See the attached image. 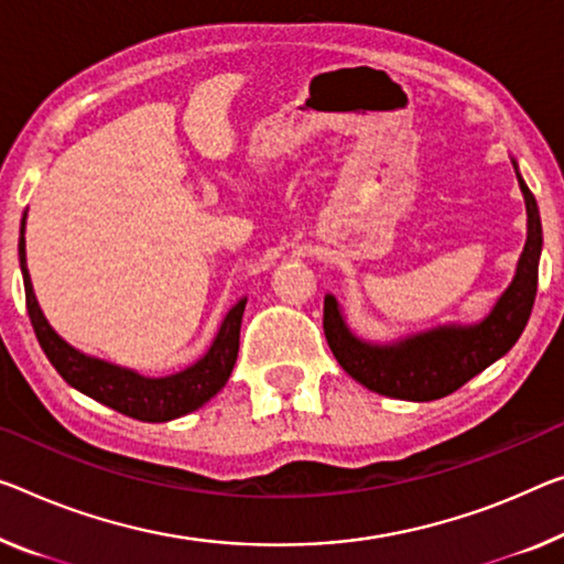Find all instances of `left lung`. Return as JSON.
Masks as SVG:
<instances>
[{
    "mask_svg": "<svg viewBox=\"0 0 564 564\" xmlns=\"http://www.w3.org/2000/svg\"><path fill=\"white\" fill-rule=\"evenodd\" d=\"M514 171L527 204L524 252L519 257L512 284L501 292L497 305L481 323L438 325L426 333L378 345L360 340L345 323L337 300L333 294H325L323 327L327 345L343 370L368 391L401 398V401H436V398L458 391L466 380L479 376L494 360L512 350V345L519 340L532 315L536 294L542 221L532 192L519 176L517 163Z\"/></svg>",
    "mask_w": 564,
    "mask_h": 564,
    "instance_id": "left-lung-1",
    "label": "left lung"
}]
</instances>
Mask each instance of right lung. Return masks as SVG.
Instances as JSON below:
<instances>
[{"mask_svg":"<svg viewBox=\"0 0 564 564\" xmlns=\"http://www.w3.org/2000/svg\"><path fill=\"white\" fill-rule=\"evenodd\" d=\"M24 224H28V212H24L20 227V267L30 323L42 350L47 355V360L75 391L90 395L93 401L108 405L112 411L131 415V419L163 423L202 409L209 398H214L227 386L234 362H237L239 327L247 297H241L227 312V317H224L219 333H216L212 348L206 350L204 358H198L194 366L173 372V376L145 378L131 368L112 366L108 360L75 350L73 345H67L63 337L52 330L32 290L28 252H24Z\"/></svg>","mask_w":564,"mask_h":564,"instance_id":"1","label":"right lung"}]
</instances>
